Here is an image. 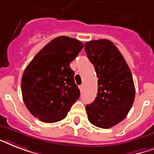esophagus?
Here are the masks:
<instances>
[{
  "label": "esophagus",
  "instance_id": "1",
  "mask_svg": "<svg viewBox=\"0 0 154 154\" xmlns=\"http://www.w3.org/2000/svg\"><path fill=\"white\" fill-rule=\"evenodd\" d=\"M83 88H84L83 85H81L79 86V88H80V90H81V91H82V90H83Z\"/></svg>",
  "mask_w": 154,
  "mask_h": 154
}]
</instances>
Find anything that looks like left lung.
<instances>
[{"instance_id": "1", "label": "left lung", "mask_w": 154, "mask_h": 154, "mask_svg": "<svg viewBox=\"0 0 154 154\" xmlns=\"http://www.w3.org/2000/svg\"><path fill=\"white\" fill-rule=\"evenodd\" d=\"M85 50L99 78L97 97L86 105L88 119L96 127L110 128L123 120L133 105V77L122 54L110 40L90 41Z\"/></svg>"}]
</instances>
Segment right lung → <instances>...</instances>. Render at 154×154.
<instances>
[{"instance_id": "obj_1", "label": "right lung", "mask_w": 154, "mask_h": 154, "mask_svg": "<svg viewBox=\"0 0 154 154\" xmlns=\"http://www.w3.org/2000/svg\"><path fill=\"white\" fill-rule=\"evenodd\" d=\"M84 45L66 36L51 40L26 67L21 80L25 105L32 116L47 123L65 119L80 90L69 64Z\"/></svg>"}]
</instances>
